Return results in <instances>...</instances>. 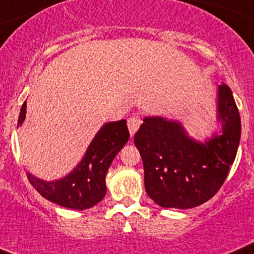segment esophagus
Listing matches in <instances>:
<instances>
[{"instance_id": "34e87169", "label": "esophagus", "mask_w": 254, "mask_h": 254, "mask_svg": "<svg viewBox=\"0 0 254 254\" xmlns=\"http://www.w3.org/2000/svg\"><path fill=\"white\" fill-rule=\"evenodd\" d=\"M140 124H141V120L139 118H135V116H132V118H130L129 120H127V127H129L130 135L134 136V134L138 131Z\"/></svg>"}]
</instances>
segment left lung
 Segmentation results:
<instances>
[{
	"label": "left lung",
	"instance_id": "1",
	"mask_svg": "<svg viewBox=\"0 0 254 254\" xmlns=\"http://www.w3.org/2000/svg\"><path fill=\"white\" fill-rule=\"evenodd\" d=\"M216 124L197 140L178 120L145 116L134 136L143 159L148 196L166 209H191L206 202L224 184L241 140V116L232 90L219 86Z\"/></svg>",
	"mask_w": 254,
	"mask_h": 254
}]
</instances>
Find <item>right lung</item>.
I'll return each mask as SVG.
<instances>
[{"label":"right lung","instance_id":"1","mask_svg":"<svg viewBox=\"0 0 254 254\" xmlns=\"http://www.w3.org/2000/svg\"><path fill=\"white\" fill-rule=\"evenodd\" d=\"M25 118L26 101L20 110L17 127ZM127 140V120L109 122L96 132L79 163L64 177L45 181L26 172L27 178L43 197L54 204L74 210L90 209L106 195V173Z\"/></svg>","mask_w":254,"mask_h":254}]
</instances>
